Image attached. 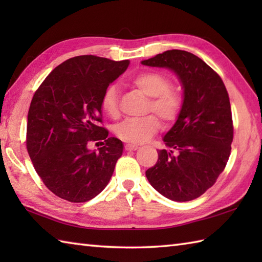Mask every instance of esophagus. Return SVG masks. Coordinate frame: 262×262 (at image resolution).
I'll use <instances>...</instances> for the list:
<instances>
[{
	"mask_svg": "<svg viewBox=\"0 0 262 262\" xmlns=\"http://www.w3.org/2000/svg\"><path fill=\"white\" fill-rule=\"evenodd\" d=\"M125 148L127 149V151H135V149L138 148V145H136V144H132V143H128L125 145Z\"/></svg>",
	"mask_w": 262,
	"mask_h": 262,
	"instance_id": "34e87169",
	"label": "esophagus"
}]
</instances>
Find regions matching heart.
Instances as JSON below:
<instances>
[{
    "label": "heart",
    "mask_w": 262,
    "mask_h": 262,
    "mask_svg": "<svg viewBox=\"0 0 262 262\" xmlns=\"http://www.w3.org/2000/svg\"><path fill=\"white\" fill-rule=\"evenodd\" d=\"M132 84L145 96L151 98L148 110H152L164 122L173 121L181 108V97L170 89V81L159 72H142L133 77ZM101 109L110 118L119 116L118 91L110 85L101 98ZM160 129L157 117L149 115L141 119H127L116 127V135L128 143H143L151 138Z\"/></svg>",
    "instance_id": "heart-1"
}]
</instances>
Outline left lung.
<instances>
[{"label": "left lung", "instance_id": "8db88e82", "mask_svg": "<svg viewBox=\"0 0 262 262\" xmlns=\"http://www.w3.org/2000/svg\"><path fill=\"white\" fill-rule=\"evenodd\" d=\"M142 64L169 69L183 90L180 113L163 137L169 151H158L147 180L174 202L196 199L214 185L230 158L233 124L226 88L213 69L186 51H166Z\"/></svg>", "mask_w": 262, "mask_h": 262}]
</instances>
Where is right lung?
I'll use <instances>...</instances> for the list:
<instances>
[{"mask_svg":"<svg viewBox=\"0 0 262 262\" xmlns=\"http://www.w3.org/2000/svg\"><path fill=\"white\" fill-rule=\"evenodd\" d=\"M129 60L83 55L54 69L33 96L27 125V149L38 176L53 193L84 203L107 187L124 144L108 137L101 98ZM103 140L91 151L87 144Z\"/></svg>","mask_w":262,"mask_h":262,"instance_id":"add662e5","label":"right lung"}]
</instances>
